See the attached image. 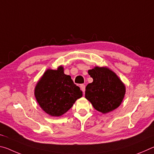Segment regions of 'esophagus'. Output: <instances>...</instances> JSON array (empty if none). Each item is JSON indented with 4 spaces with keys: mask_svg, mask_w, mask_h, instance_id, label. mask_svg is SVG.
I'll return each instance as SVG.
<instances>
[{
    "mask_svg": "<svg viewBox=\"0 0 154 154\" xmlns=\"http://www.w3.org/2000/svg\"><path fill=\"white\" fill-rule=\"evenodd\" d=\"M80 88H81V90H82V92H83V94H84V92H85V85H83V84H82L80 85Z\"/></svg>",
    "mask_w": 154,
    "mask_h": 154,
    "instance_id": "34e87169",
    "label": "esophagus"
}]
</instances>
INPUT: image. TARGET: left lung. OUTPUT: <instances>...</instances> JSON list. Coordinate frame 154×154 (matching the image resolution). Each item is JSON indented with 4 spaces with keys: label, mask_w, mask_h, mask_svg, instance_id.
Wrapping results in <instances>:
<instances>
[{
    "label": "left lung",
    "mask_w": 154,
    "mask_h": 154,
    "mask_svg": "<svg viewBox=\"0 0 154 154\" xmlns=\"http://www.w3.org/2000/svg\"><path fill=\"white\" fill-rule=\"evenodd\" d=\"M93 79L85 88V96L96 110L103 113L113 111L121 105L126 88L117 75L106 67L96 66L88 71Z\"/></svg>",
    "instance_id": "obj_1"
}]
</instances>
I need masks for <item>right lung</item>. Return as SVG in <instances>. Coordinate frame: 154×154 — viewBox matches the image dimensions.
<instances>
[{"instance_id":"obj_1","label":"right lung","mask_w":154,"mask_h":154,"mask_svg":"<svg viewBox=\"0 0 154 154\" xmlns=\"http://www.w3.org/2000/svg\"><path fill=\"white\" fill-rule=\"evenodd\" d=\"M35 96L45 113L59 117L69 111L83 93L60 66L57 70H47L36 85Z\"/></svg>"}]
</instances>
